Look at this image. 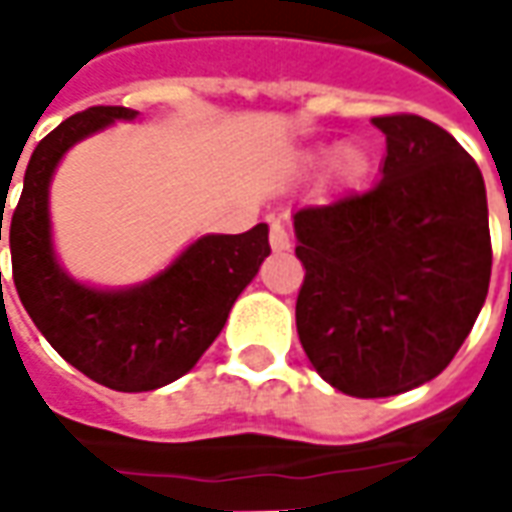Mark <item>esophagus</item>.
I'll return each instance as SVG.
<instances>
[{
	"label": "esophagus",
	"instance_id": "1",
	"mask_svg": "<svg viewBox=\"0 0 512 512\" xmlns=\"http://www.w3.org/2000/svg\"><path fill=\"white\" fill-rule=\"evenodd\" d=\"M268 241H271V249H274V252H288L290 246H293V241H290L288 227H285V224H279V222L271 224Z\"/></svg>",
	"mask_w": 512,
	"mask_h": 512
}]
</instances>
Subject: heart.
<instances>
[{"label":"heart","mask_w":512,"mask_h":512,"mask_svg":"<svg viewBox=\"0 0 512 512\" xmlns=\"http://www.w3.org/2000/svg\"><path fill=\"white\" fill-rule=\"evenodd\" d=\"M326 158H329V150H326V147H315V150H310V153L304 156V164L315 167V164H323ZM356 164H359V156H356L354 147H345V150H340V156H337V167L343 169V172H351V169H356Z\"/></svg>","instance_id":"obj_1"}]
</instances>
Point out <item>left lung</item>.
I'll use <instances>...</instances> for the list:
<instances>
[{
  "mask_svg": "<svg viewBox=\"0 0 512 512\" xmlns=\"http://www.w3.org/2000/svg\"><path fill=\"white\" fill-rule=\"evenodd\" d=\"M386 136L365 194L293 213L307 274L304 354L351 397H389L450 365L491 279L485 183L455 136L417 115L373 117Z\"/></svg>",
  "mask_w": 512,
  "mask_h": 512,
  "instance_id": "left-lung-1",
  "label": "left lung"
}]
</instances>
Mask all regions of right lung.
I'll return each instance as SVG.
<instances>
[{"label": "right lung", "mask_w": 512, "mask_h": 512, "mask_svg": "<svg viewBox=\"0 0 512 512\" xmlns=\"http://www.w3.org/2000/svg\"><path fill=\"white\" fill-rule=\"evenodd\" d=\"M136 117L126 106H93L60 123L29 158L10 219L13 282L32 323L68 365L117 392H150L186 376L271 255L268 224H257L241 235H200L164 271L131 288H95L60 266L49 189L62 156Z\"/></svg>", "instance_id": "add662e5"}]
</instances>
